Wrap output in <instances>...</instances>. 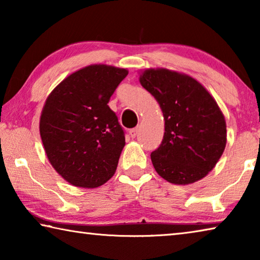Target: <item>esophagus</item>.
<instances>
[{
	"label": "esophagus",
	"instance_id": "1",
	"mask_svg": "<svg viewBox=\"0 0 260 260\" xmlns=\"http://www.w3.org/2000/svg\"><path fill=\"white\" fill-rule=\"evenodd\" d=\"M138 133H139V128H138V127H135V128H133V129L131 131V136L134 139L135 136L138 135Z\"/></svg>",
	"mask_w": 260,
	"mask_h": 260
}]
</instances>
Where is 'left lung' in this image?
<instances>
[{"instance_id": "8db88e82", "label": "left lung", "mask_w": 260, "mask_h": 260, "mask_svg": "<svg viewBox=\"0 0 260 260\" xmlns=\"http://www.w3.org/2000/svg\"><path fill=\"white\" fill-rule=\"evenodd\" d=\"M140 83L159 104L165 120L164 138L151 161L156 172L174 184L203 179L226 147V121L215 100L187 74L148 69Z\"/></svg>"}]
</instances>
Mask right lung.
<instances>
[{
    "label": "right lung",
    "instance_id": "1",
    "mask_svg": "<svg viewBox=\"0 0 260 260\" xmlns=\"http://www.w3.org/2000/svg\"><path fill=\"white\" fill-rule=\"evenodd\" d=\"M128 71L89 65L65 78L45 103L40 135L48 159L61 178L96 188L113 177L125 133L109 101Z\"/></svg>",
    "mask_w": 260,
    "mask_h": 260
}]
</instances>
